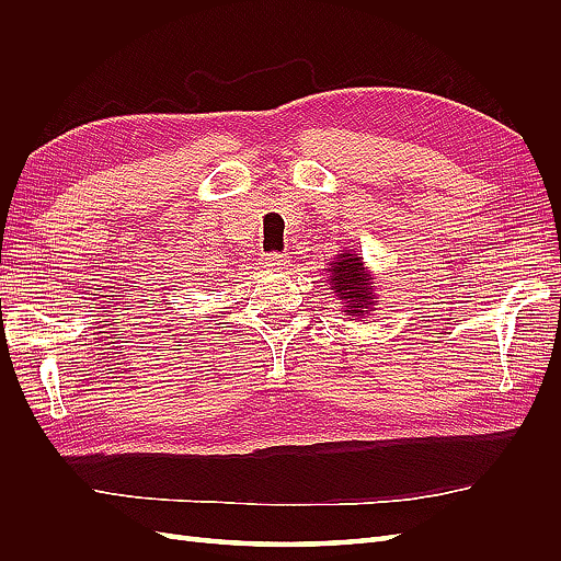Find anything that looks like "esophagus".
<instances>
[{
	"label": "esophagus",
	"mask_w": 561,
	"mask_h": 561,
	"mask_svg": "<svg viewBox=\"0 0 561 561\" xmlns=\"http://www.w3.org/2000/svg\"><path fill=\"white\" fill-rule=\"evenodd\" d=\"M262 264L268 266V268H285L287 264H290V257H287V254H283V252H268L262 257Z\"/></svg>",
	"instance_id": "34e87169"
}]
</instances>
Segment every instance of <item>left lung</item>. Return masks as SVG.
I'll return each instance as SVG.
<instances>
[{
    "instance_id": "left-lung-1",
    "label": "left lung",
    "mask_w": 561,
    "mask_h": 561,
    "mask_svg": "<svg viewBox=\"0 0 561 561\" xmlns=\"http://www.w3.org/2000/svg\"><path fill=\"white\" fill-rule=\"evenodd\" d=\"M330 271V285L332 290L348 304V316H363L365 309L375 304V285L365 274L363 257L355 252H342L332 262Z\"/></svg>"
}]
</instances>
